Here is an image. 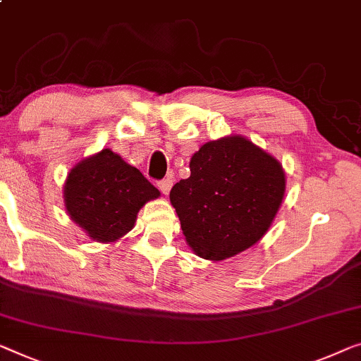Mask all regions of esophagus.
<instances>
[{"mask_svg": "<svg viewBox=\"0 0 361 361\" xmlns=\"http://www.w3.org/2000/svg\"><path fill=\"white\" fill-rule=\"evenodd\" d=\"M171 186H173V180H171V178H165V180H162V181H159V190L162 191L165 196L170 192Z\"/></svg>", "mask_w": 361, "mask_h": 361, "instance_id": "34e87169", "label": "esophagus"}]
</instances>
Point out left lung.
Wrapping results in <instances>:
<instances>
[{
    "mask_svg": "<svg viewBox=\"0 0 361 361\" xmlns=\"http://www.w3.org/2000/svg\"><path fill=\"white\" fill-rule=\"evenodd\" d=\"M190 170L171 188L170 202L197 256L227 259L266 235L285 195L277 159L250 139L227 136L201 146Z\"/></svg>",
    "mask_w": 361,
    "mask_h": 361,
    "instance_id": "left-lung-1",
    "label": "left lung"
}]
</instances>
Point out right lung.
<instances>
[{"mask_svg": "<svg viewBox=\"0 0 361 361\" xmlns=\"http://www.w3.org/2000/svg\"><path fill=\"white\" fill-rule=\"evenodd\" d=\"M160 191L110 149L80 160L64 183V206L92 240L110 243L134 227L137 212Z\"/></svg>", "mask_w": 361, "mask_h": 361, "instance_id": "right-lung-1", "label": "right lung"}]
</instances>
